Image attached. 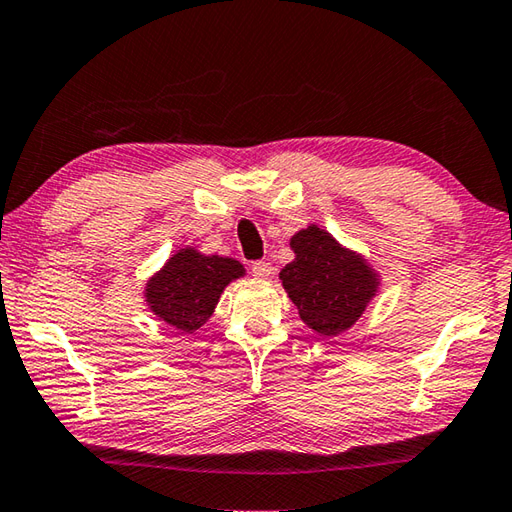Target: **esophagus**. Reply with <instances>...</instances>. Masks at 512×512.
<instances>
[{
    "mask_svg": "<svg viewBox=\"0 0 512 512\" xmlns=\"http://www.w3.org/2000/svg\"><path fill=\"white\" fill-rule=\"evenodd\" d=\"M252 274L256 278H267L274 274V267H272V263H267V260H256V263L252 265Z\"/></svg>",
    "mask_w": 512,
    "mask_h": 512,
    "instance_id": "1",
    "label": "esophagus"
}]
</instances>
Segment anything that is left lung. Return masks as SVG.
I'll return each instance as SVG.
<instances>
[{
  "instance_id": "obj_1",
  "label": "left lung",
  "mask_w": 512,
  "mask_h": 512,
  "mask_svg": "<svg viewBox=\"0 0 512 512\" xmlns=\"http://www.w3.org/2000/svg\"><path fill=\"white\" fill-rule=\"evenodd\" d=\"M289 247L296 258L285 265L281 281L303 323L321 336H336L359 321L379 287L370 265L316 225L294 234Z\"/></svg>"
}]
</instances>
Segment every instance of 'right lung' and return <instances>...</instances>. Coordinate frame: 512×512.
Wrapping results in <instances>:
<instances>
[{
	"instance_id": "1",
	"label": "right lung",
	"mask_w": 512,
	"mask_h": 512,
	"mask_svg": "<svg viewBox=\"0 0 512 512\" xmlns=\"http://www.w3.org/2000/svg\"><path fill=\"white\" fill-rule=\"evenodd\" d=\"M245 269L234 258L205 256L196 249H180L147 283L151 312L182 332H194L214 314L223 289L243 276Z\"/></svg>"
}]
</instances>
